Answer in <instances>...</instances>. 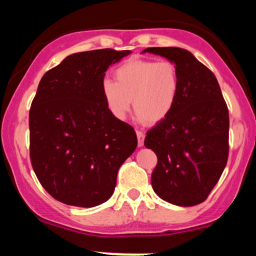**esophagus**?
<instances>
[{"label": "esophagus", "instance_id": "esophagus-1", "mask_svg": "<svg viewBox=\"0 0 256 256\" xmlns=\"http://www.w3.org/2000/svg\"><path fill=\"white\" fill-rule=\"evenodd\" d=\"M136 134H137V138H138V146H143V144H144L146 134L143 131H140V130H137Z\"/></svg>", "mask_w": 256, "mask_h": 256}]
</instances>
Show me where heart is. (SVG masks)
Instances as JSON below:
<instances>
[{"label":"heart","mask_w":256,"mask_h":256,"mask_svg":"<svg viewBox=\"0 0 256 256\" xmlns=\"http://www.w3.org/2000/svg\"><path fill=\"white\" fill-rule=\"evenodd\" d=\"M116 83L102 82V95L112 116L126 118L131 108L146 122L165 119L174 107L180 89V76L172 61L155 62L132 58L114 71Z\"/></svg>","instance_id":"1"}]
</instances>
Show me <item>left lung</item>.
I'll return each instance as SVG.
<instances>
[{
  "instance_id": "left-lung-1",
  "label": "left lung",
  "mask_w": 256,
  "mask_h": 256,
  "mask_svg": "<svg viewBox=\"0 0 256 256\" xmlns=\"http://www.w3.org/2000/svg\"><path fill=\"white\" fill-rule=\"evenodd\" d=\"M146 52L172 61L180 76L174 107L144 140L158 156L152 186L172 204H198L208 198L228 162V106L214 73L190 52L174 46Z\"/></svg>"
}]
</instances>
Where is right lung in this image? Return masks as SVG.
Returning <instances> with one entry per match:
<instances>
[{"label":"right lung","mask_w":256,"mask_h":256,"mask_svg":"<svg viewBox=\"0 0 256 256\" xmlns=\"http://www.w3.org/2000/svg\"><path fill=\"white\" fill-rule=\"evenodd\" d=\"M130 50L76 52L40 79L28 116L30 158L58 201L90 208L113 195L120 166L137 146L134 128L112 116L106 71Z\"/></svg>","instance_id":"1"}]
</instances>
